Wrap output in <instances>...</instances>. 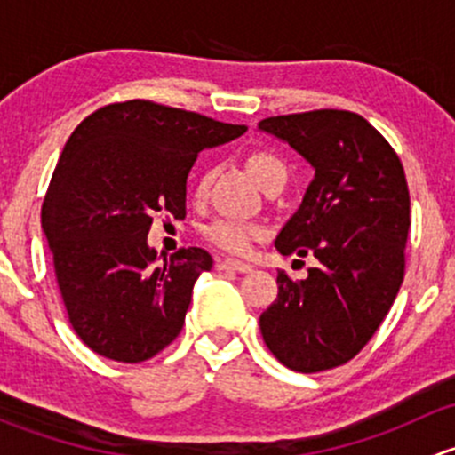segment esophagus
<instances>
[{
    "label": "esophagus",
    "instance_id": "esophagus-1",
    "mask_svg": "<svg viewBox=\"0 0 455 455\" xmlns=\"http://www.w3.org/2000/svg\"><path fill=\"white\" fill-rule=\"evenodd\" d=\"M253 266L244 264V261L237 259H220L218 261V270H233V273H251Z\"/></svg>",
    "mask_w": 455,
    "mask_h": 455
}]
</instances>
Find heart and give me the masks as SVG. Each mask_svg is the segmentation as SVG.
Here are the masks:
<instances>
[{
  "mask_svg": "<svg viewBox=\"0 0 455 455\" xmlns=\"http://www.w3.org/2000/svg\"><path fill=\"white\" fill-rule=\"evenodd\" d=\"M249 172L255 178L257 185L264 189L270 180L275 178L286 176V167L282 164V160L275 158V156L266 154V151H257L249 158ZM211 173H204L198 182V194L202 196L209 187ZM206 240L213 246H218L220 251H227L231 255H246L253 251V244L259 237H264V228L255 222H246V220L237 218H220L213 224H209L204 231Z\"/></svg>",
  "mask_w": 455,
  "mask_h": 455,
  "instance_id": "obj_1",
  "label": "heart"
}]
</instances>
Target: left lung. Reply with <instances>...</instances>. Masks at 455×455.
Instances as JSON below:
<instances>
[{
  "instance_id": "obj_1",
  "label": "left lung",
  "mask_w": 455,
  "mask_h": 455,
  "mask_svg": "<svg viewBox=\"0 0 455 455\" xmlns=\"http://www.w3.org/2000/svg\"><path fill=\"white\" fill-rule=\"evenodd\" d=\"M313 182L275 240L282 255H315L308 277L277 273V299L259 316L264 343L286 368L313 374L347 363L379 330L405 275L410 191L396 151L343 109L264 118Z\"/></svg>"
}]
</instances>
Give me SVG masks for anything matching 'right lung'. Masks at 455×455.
Segmentation results:
<instances>
[{
	"mask_svg": "<svg viewBox=\"0 0 455 455\" xmlns=\"http://www.w3.org/2000/svg\"><path fill=\"white\" fill-rule=\"evenodd\" d=\"M244 132L151 100L105 105L72 132L41 227L72 328L92 352L140 363L180 334L196 279L213 259L191 246L158 262L147 244L151 215L185 218L200 151Z\"/></svg>",
	"mask_w": 455,
	"mask_h": 455,
	"instance_id": "1",
	"label": "right lung"
}]
</instances>
